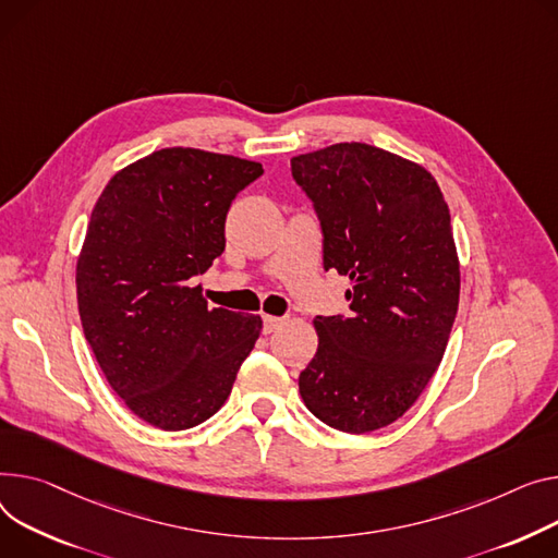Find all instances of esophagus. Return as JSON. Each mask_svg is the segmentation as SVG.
<instances>
[{"label": "esophagus", "instance_id": "34e87169", "mask_svg": "<svg viewBox=\"0 0 558 558\" xmlns=\"http://www.w3.org/2000/svg\"><path fill=\"white\" fill-rule=\"evenodd\" d=\"M282 323H284V318H278V316H265V318H263V331H265V333H271V331L280 329V327H282Z\"/></svg>", "mask_w": 558, "mask_h": 558}]
</instances>
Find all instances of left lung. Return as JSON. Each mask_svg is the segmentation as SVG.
I'll return each instance as SVG.
<instances>
[{"label": "left lung", "instance_id": "left-lung-1", "mask_svg": "<svg viewBox=\"0 0 558 558\" xmlns=\"http://www.w3.org/2000/svg\"><path fill=\"white\" fill-rule=\"evenodd\" d=\"M323 231V267L352 280L348 316H316L299 377L327 426L369 433L411 408L441 361L460 301L451 213L422 166L367 143L291 159Z\"/></svg>", "mask_w": 558, "mask_h": 558}]
</instances>
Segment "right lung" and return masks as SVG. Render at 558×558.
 Listing matches in <instances>:
<instances>
[{"mask_svg": "<svg viewBox=\"0 0 558 558\" xmlns=\"http://www.w3.org/2000/svg\"><path fill=\"white\" fill-rule=\"evenodd\" d=\"M255 161L166 147L105 185L76 267L85 339L143 422L185 430L231 395L263 320L208 307L195 276L227 246V213Z\"/></svg>", "mask_w": 558, "mask_h": 558, "instance_id": "add662e5", "label": "right lung"}]
</instances>
